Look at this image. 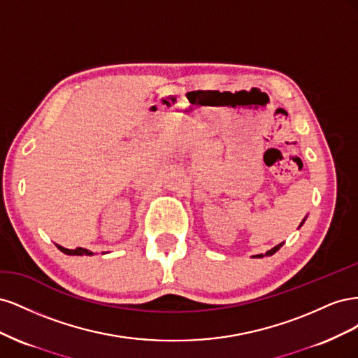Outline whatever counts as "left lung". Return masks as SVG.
Wrapping results in <instances>:
<instances>
[{"mask_svg":"<svg viewBox=\"0 0 358 358\" xmlns=\"http://www.w3.org/2000/svg\"><path fill=\"white\" fill-rule=\"evenodd\" d=\"M306 218H308V216H305V220H303L301 222H300V225H299V229H300V227L303 225V224H305V221H306ZM284 243H279V245H276L275 248H272V249H270V251H267L266 254H258V255H255V258H263V257H270V255H273L276 251H279V249H280V246H282Z\"/></svg>","mask_w":358,"mask_h":358,"instance_id":"obj_1","label":"left lung"}]
</instances>
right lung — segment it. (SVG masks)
I'll return each mask as SVG.
<instances>
[{"instance_id": "right-lung-1", "label": "right lung", "mask_w": 358, "mask_h": 358, "mask_svg": "<svg viewBox=\"0 0 358 358\" xmlns=\"http://www.w3.org/2000/svg\"><path fill=\"white\" fill-rule=\"evenodd\" d=\"M57 248L59 249L61 252L67 254V255H94L92 251H90V249H85V248H76V249H69V248H64L61 245H57ZM106 254V252H103Z\"/></svg>"}]
</instances>
